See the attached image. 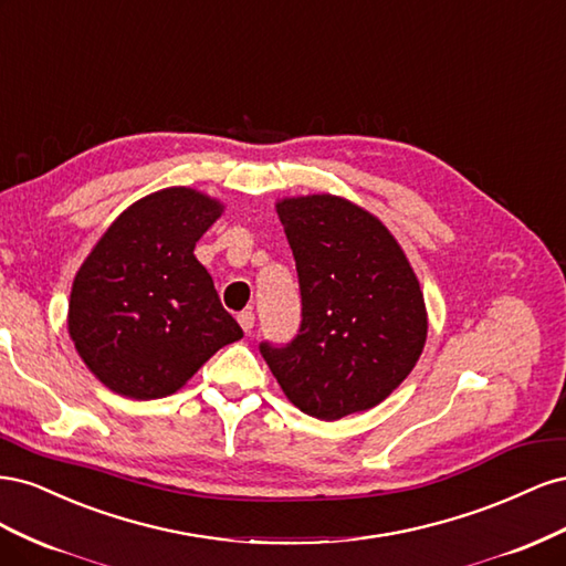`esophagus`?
I'll return each mask as SVG.
<instances>
[{"label": "esophagus", "instance_id": "34e87169", "mask_svg": "<svg viewBox=\"0 0 566 566\" xmlns=\"http://www.w3.org/2000/svg\"><path fill=\"white\" fill-rule=\"evenodd\" d=\"M238 323H241V328L245 333H250L254 328V314H252V310H245V312L238 314Z\"/></svg>", "mask_w": 566, "mask_h": 566}]
</instances>
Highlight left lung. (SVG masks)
<instances>
[{
    "label": "left lung",
    "instance_id": "left-lung-1",
    "mask_svg": "<svg viewBox=\"0 0 566 566\" xmlns=\"http://www.w3.org/2000/svg\"><path fill=\"white\" fill-rule=\"evenodd\" d=\"M295 256L302 321L260 352L302 413L339 420L378 406L424 347L420 283L382 221L335 196L276 205Z\"/></svg>",
    "mask_w": 566,
    "mask_h": 566
}]
</instances>
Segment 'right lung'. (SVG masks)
Returning a JSON list of instances; mask_svg holds the SVG:
<instances>
[{
	"mask_svg": "<svg viewBox=\"0 0 566 566\" xmlns=\"http://www.w3.org/2000/svg\"><path fill=\"white\" fill-rule=\"evenodd\" d=\"M221 205L165 188L119 214L80 266L67 328L96 378L129 399L175 394L243 331L221 306L196 243Z\"/></svg>",
	"mask_w": 566,
	"mask_h": 566,
	"instance_id": "right-lung-1",
	"label": "right lung"
}]
</instances>
